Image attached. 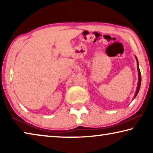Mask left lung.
<instances>
[{
  "label": "left lung",
  "mask_w": 153,
  "mask_h": 153,
  "mask_svg": "<svg viewBox=\"0 0 153 153\" xmlns=\"http://www.w3.org/2000/svg\"><path fill=\"white\" fill-rule=\"evenodd\" d=\"M136 59V61H137V69H138V86H137V90H136V94L134 95V98L136 97V95L138 94V93L139 92V90H140V85H141V74H140V69H139V63H138V59H137L136 56H135Z\"/></svg>",
  "instance_id": "obj_1"
}]
</instances>
